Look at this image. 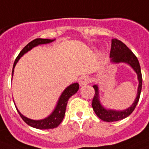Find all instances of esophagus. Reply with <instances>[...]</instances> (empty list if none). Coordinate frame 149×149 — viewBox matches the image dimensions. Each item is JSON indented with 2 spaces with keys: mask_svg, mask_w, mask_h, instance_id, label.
I'll use <instances>...</instances> for the list:
<instances>
[{
  "mask_svg": "<svg viewBox=\"0 0 149 149\" xmlns=\"http://www.w3.org/2000/svg\"><path fill=\"white\" fill-rule=\"evenodd\" d=\"M90 82V78H88V76H82V77H81L80 79H79V84L80 85H85L88 84V83Z\"/></svg>",
  "mask_w": 149,
  "mask_h": 149,
  "instance_id": "1",
  "label": "esophagus"
}]
</instances>
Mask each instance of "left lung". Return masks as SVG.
<instances>
[{"instance_id":"obj_1","label":"left lung","mask_w":149,"mask_h":149,"mask_svg":"<svg viewBox=\"0 0 149 149\" xmlns=\"http://www.w3.org/2000/svg\"><path fill=\"white\" fill-rule=\"evenodd\" d=\"M109 56L111 58L110 61L112 63H115V64L126 63V64H129L137 74L138 81H139L138 93H137V96H136L135 100L133 102V104L131 105L130 107H128L127 109L120 110V111L114 110V109H105L100 103V97H99V88H98L97 85H93V88L95 89V95H94L93 102H92V107L93 108V110L95 113V114L97 115L98 117L103 121L113 122L126 118L130 114L132 113L134 109H135L136 106L139 101L141 92L142 76H141L140 64H139V61H138L137 56L120 40H116V39L112 40L111 49H110Z\"/></svg>"}]
</instances>
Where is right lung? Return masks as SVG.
Returning <instances> with one entry per match:
<instances>
[{
	"label": "right lung",
	"instance_id": "right-lung-1",
	"mask_svg": "<svg viewBox=\"0 0 149 149\" xmlns=\"http://www.w3.org/2000/svg\"><path fill=\"white\" fill-rule=\"evenodd\" d=\"M55 40H49V39H36V40L31 41L30 42H29L26 46H25L22 51L19 53V54L17 56V58L15 61L13 65V70H12V76L14 74V68L15 67L17 62L18 61V60L22 57V56L27 53L28 51H29L31 49H33V47H36L38 45L40 44H47V43H49V42H53ZM78 88H79V85L78 83H73L71 85H69L68 87H67L64 90V92L62 93L60 98H59L58 102L56 103V106L55 107V109L52 113L49 115V116H47V118L42 119V120H31L29 118L25 117V116H23L22 114L18 110V113L21 116L22 119L29 126L33 127L34 128L40 129V130H46V129H53L55 128L56 127L59 126V124H61L63 120V119L64 117V114H65V111H66V107L68 101L71 97L72 95H74L77 92H78Z\"/></svg>",
	"mask_w": 149,
	"mask_h": 149
}]
</instances>
